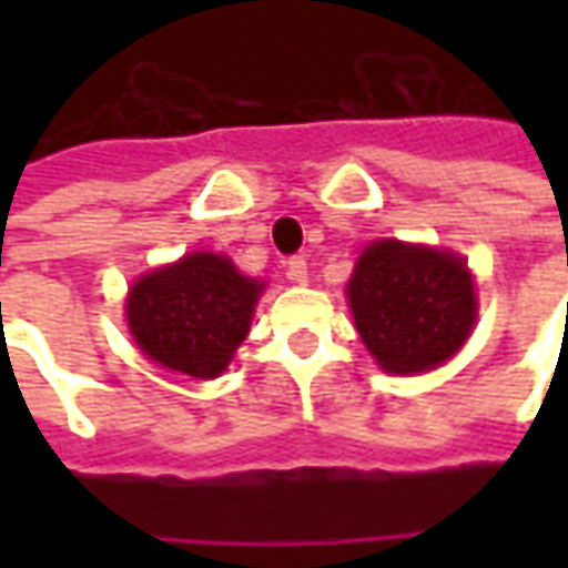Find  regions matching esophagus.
Masks as SVG:
<instances>
[{
	"mask_svg": "<svg viewBox=\"0 0 568 568\" xmlns=\"http://www.w3.org/2000/svg\"><path fill=\"white\" fill-rule=\"evenodd\" d=\"M285 276H288L292 283H307V258H304V255H295V258L285 261Z\"/></svg>",
	"mask_w": 568,
	"mask_h": 568,
	"instance_id": "34e87169",
	"label": "esophagus"
}]
</instances>
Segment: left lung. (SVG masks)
Returning a JSON list of instances; mask_svg holds the SVG:
<instances>
[{
    "label": "left lung",
    "instance_id": "obj_1",
    "mask_svg": "<svg viewBox=\"0 0 568 568\" xmlns=\"http://www.w3.org/2000/svg\"><path fill=\"white\" fill-rule=\"evenodd\" d=\"M362 344L389 374L438 368L475 325V285L463 258L381 240L346 285Z\"/></svg>",
    "mask_w": 568,
    "mask_h": 568
}]
</instances>
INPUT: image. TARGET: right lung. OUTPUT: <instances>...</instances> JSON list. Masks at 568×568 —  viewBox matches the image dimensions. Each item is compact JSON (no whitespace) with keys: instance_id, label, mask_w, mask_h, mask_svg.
Instances as JSON below:
<instances>
[{"instance_id":"obj_1","label":"right lung","mask_w":568,"mask_h":568,"mask_svg":"<svg viewBox=\"0 0 568 568\" xmlns=\"http://www.w3.org/2000/svg\"><path fill=\"white\" fill-rule=\"evenodd\" d=\"M261 288L222 255L191 252L130 288V334L151 362L212 381L246 341Z\"/></svg>"}]
</instances>
